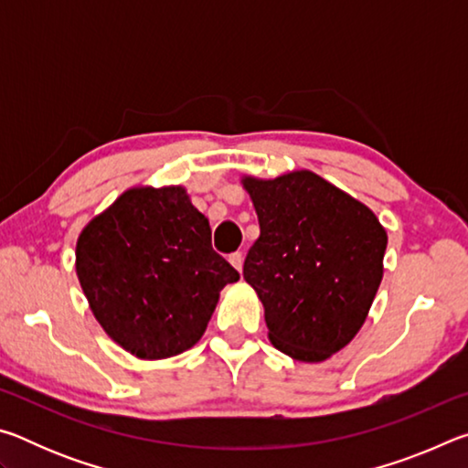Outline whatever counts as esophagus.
Here are the masks:
<instances>
[{
  "instance_id": "esophagus-1",
  "label": "esophagus",
  "mask_w": 468,
  "mask_h": 468,
  "mask_svg": "<svg viewBox=\"0 0 468 468\" xmlns=\"http://www.w3.org/2000/svg\"><path fill=\"white\" fill-rule=\"evenodd\" d=\"M229 262H231V266L235 268L237 272H241V268H243V253H239V251L231 253V256H229Z\"/></svg>"
}]
</instances>
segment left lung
I'll return each mask as SVG.
<instances>
[{"label": "left lung", "instance_id": "left-lung-1", "mask_svg": "<svg viewBox=\"0 0 468 468\" xmlns=\"http://www.w3.org/2000/svg\"><path fill=\"white\" fill-rule=\"evenodd\" d=\"M241 184L260 223L243 279L262 301L268 338L297 361H326L367 318L384 276L386 229L314 171L243 176Z\"/></svg>", "mask_w": 468, "mask_h": 468}]
</instances>
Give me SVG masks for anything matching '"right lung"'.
Returning <instances> with one entry per match:
<instances>
[{
    "mask_svg": "<svg viewBox=\"0 0 468 468\" xmlns=\"http://www.w3.org/2000/svg\"><path fill=\"white\" fill-rule=\"evenodd\" d=\"M184 186H138L78 235L76 274L101 328L133 357L167 359L202 338L239 272L212 250Z\"/></svg>",
    "mask_w": 468,
    "mask_h": 468,
    "instance_id": "add662e5",
    "label": "right lung"
}]
</instances>
